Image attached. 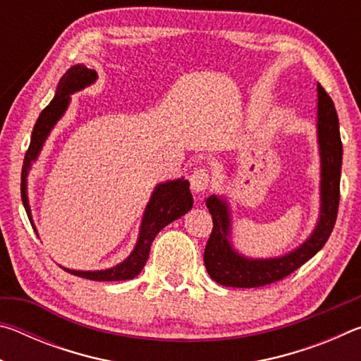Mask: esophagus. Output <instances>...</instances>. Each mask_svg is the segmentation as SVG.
<instances>
[{"label": "esophagus", "mask_w": 361, "mask_h": 361, "mask_svg": "<svg viewBox=\"0 0 361 361\" xmlns=\"http://www.w3.org/2000/svg\"><path fill=\"white\" fill-rule=\"evenodd\" d=\"M212 185V176L209 173V170L205 169H197L195 172L191 175V189L194 192H205L207 189Z\"/></svg>", "instance_id": "obj_1"}]
</instances>
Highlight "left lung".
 Returning a JSON list of instances; mask_svg holds the SVG:
<instances>
[{
    "instance_id": "1",
    "label": "left lung",
    "mask_w": 361,
    "mask_h": 361,
    "mask_svg": "<svg viewBox=\"0 0 361 361\" xmlns=\"http://www.w3.org/2000/svg\"><path fill=\"white\" fill-rule=\"evenodd\" d=\"M317 138L320 151V215L309 239L293 252L277 258L255 259L237 253L229 240L231 212L228 200L212 194L205 200L212 213L213 231L205 245L204 262L216 283L234 288H255L290 276L305 261L320 252L331 235L339 207V183L342 166V142L334 103L325 89L317 84Z\"/></svg>"
}]
</instances>
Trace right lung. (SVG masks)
<instances>
[{
	"instance_id": "add662e5",
	"label": "right lung",
	"mask_w": 361,
	"mask_h": 361,
	"mask_svg": "<svg viewBox=\"0 0 361 361\" xmlns=\"http://www.w3.org/2000/svg\"><path fill=\"white\" fill-rule=\"evenodd\" d=\"M97 81V73L94 70H89L84 65H75L60 78L56 97L52 102L42 109L38 121L33 127L32 140H30L28 151L23 159V167H22V183H20V194H22V202L25 207L27 215L30 223H32L33 229L36 232V228L33 224L32 210H30L28 204V195H27V176L32 164L38 159L39 152L42 149L46 138L49 133L54 129V126L57 124V121L65 114L66 108L70 105V95L82 90L87 85L94 84ZM192 209V194L189 191V181L185 178L172 180L161 183L154 188V191L151 194V199L148 205H146L142 226H140V234L138 240L133 247L132 253L127 258L119 262L118 266H113L105 271H75V269H66V272L73 274V276L97 280V282H116V280H130L137 277L142 269L145 267L146 261L149 258V250L151 243L157 235V232L162 228H166L169 223L175 221L180 216L185 215L186 212Z\"/></svg>"
}]
</instances>
